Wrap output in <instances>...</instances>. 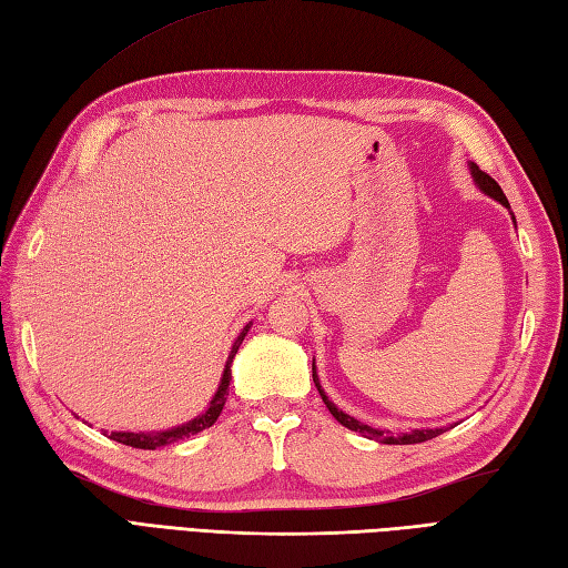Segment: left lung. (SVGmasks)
I'll return each instance as SVG.
<instances>
[{
  "instance_id": "left-lung-1",
  "label": "left lung",
  "mask_w": 568,
  "mask_h": 568,
  "mask_svg": "<svg viewBox=\"0 0 568 568\" xmlns=\"http://www.w3.org/2000/svg\"><path fill=\"white\" fill-rule=\"evenodd\" d=\"M469 169H471V174H474V181L479 183V189H481L486 195H491V197H496V201H498L500 205L510 207V205H508V197L504 195V191H500L498 183H496L489 174H486V171H481L477 164H471ZM513 220H516V217H513ZM312 377H314L316 389H320V394H322V399H324L326 408H328V412H332V416L338 420V424L351 428V430H355V433H363L365 438H377L379 443H387V445H414V443H426V440L435 438V435L443 433V428H430V430H412V433H404V435H397V438H394V435H389V433H385V430H377V428L365 426V424H361V420H355L353 416H348V414H344V412H338V408H336L332 402H328V397H326L322 385H320V377H316L314 363H312Z\"/></svg>"
}]
</instances>
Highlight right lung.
Returning <instances> with one entry per match:
<instances>
[{
    "mask_svg": "<svg viewBox=\"0 0 568 568\" xmlns=\"http://www.w3.org/2000/svg\"><path fill=\"white\" fill-rule=\"evenodd\" d=\"M246 332H248V326H244V332H242L240 336H236L234 346H232V353H230V361H227V365H224L222 382H220V387H217V392H215V397H213V402H210V406H207V412H205V414H201L197 418L189 420V424H183V426H179V428H171V430H160V433H111L109 438H111V440H115V443L130 445V447H140V450H156V447L171 445V443H176V440H181V438H186V435H195V433H201L203 428H210V426H213L215 420H217V416L222 414V406H224V402H227V394H230V379H232L230 365H232V361H234L236 351H240V346H242V341H244Z\"/></svg>",
    "mask_w": 568,
    "mask_h": 568,
    "instance_id": "right-lung-1",
    "label": "right lung"
}]
</instances>
